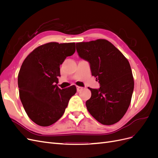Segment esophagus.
<instances>
[{
	"mask_svg": "<svg viewBox=\"0 0 158 158\" xmlns=\"http://www.w3.org/2000/svg\"><path fill=\"white\" fill-rule=\"evenodd\" d=\"M76 89H77V92H80V91H82L83 89L82 87H80V86H77L76 87Z\"/></svg>",
	"mask_w": 158,
	"mask_h": 158,
	"instance_id": "esophagus-1",
	"label": "esophagus"
}]
</instances>
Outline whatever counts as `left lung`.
I'll list each match as a JSON object with an SVG mask.
<instances>
[{
	"label": "left lung",
	"mask_w": 158,
	"mask_h": 158,
	"mask_svg": "<svg viewBox=\"0 0 158 158\" xmlns=\"http://www.w3.org/2000/svg\"><path fill=\"white\" fill-rule=\"evenodd\" d=\"M76 50L89 62L92 75L100 84L99 89L89 88L88 111L103 125H113L125 115L131 102L135 83L129 62L106 40L76 43Z\"/></svg>",
	"instance_id": "8db88e82"
}]
</instances>
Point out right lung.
Masks as SVG:
<instances>
[{"mask_svg":"<svg viewBox=\"0 0 158 158\" xmlns=\"http://www.w3.org/2000/svg\"><path fill=\"white\" fill-rule=\"evenodd\" d=\"M76 51L75 43L50 42L35 48L23 60L19 71L20 98L31 120L48 127L63 116L75 85L61 89L58 86L60 65Z\"/></svg>","mask_w":158,"mask_h":158,"instance_id":"right-lung-1","label":"right lung"}]
</instances>
